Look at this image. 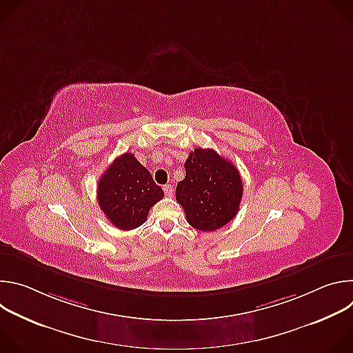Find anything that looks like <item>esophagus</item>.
Returning a JSON list of instances; mask_svg holds the SVG:
<instances>
[{
  "instance_id": "obj_1",
  "label": "esophagus",
  "mask_w": 353,
  "mask_h": 353,
  "mask_svg": "<svg viewBox=\"0 0 353 353\" xmlns=\"http://www.w3.org/2000/svg\"><path fill=\"white\" fill-rule=\"evenodd\" d=\"M163 191H165V194L168 195V196H172L173 195V185L172 184H166V185H163Z\"/></svg>"
}]
</instances>
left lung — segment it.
<instances>
[{
    "mask_svg": "<svg viewBox=\"0 0 353 353\" xmlns=\"http://www.w3.org/2000/svg\"><path fill=\"white\" fill-rule=\"evenodd\" d=\"M185 177L176 187V199L187 222L214 232L229 223L240 208L243 181L236 166L214 149L195 148L184 163Z\"/></svg>",
    "mask_w": 353,
    "mask_h": 353,
    "instance_id": "obj_1",
    "label": "left lung"
}]
</instances>
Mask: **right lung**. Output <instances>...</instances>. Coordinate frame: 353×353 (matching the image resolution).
I'll return each instance as SVG.
<instances>
[{
  "instance_id": "1",
  "label": "right lung",
  "mask_w": 353,
  "mask_h": 353,
  "mask_svg": "<svg viewBox=\"0 0 353 353\" xmlns=\"http://www.w3.org/2000/svg\"><path fill=\"white\" fill-rule=\"evenodd\" d=\"M163 190L137 158L125 152L103 172L97 183V203L113 226L131 230L141 226Z\"/></svg>"
}]
</instances>
